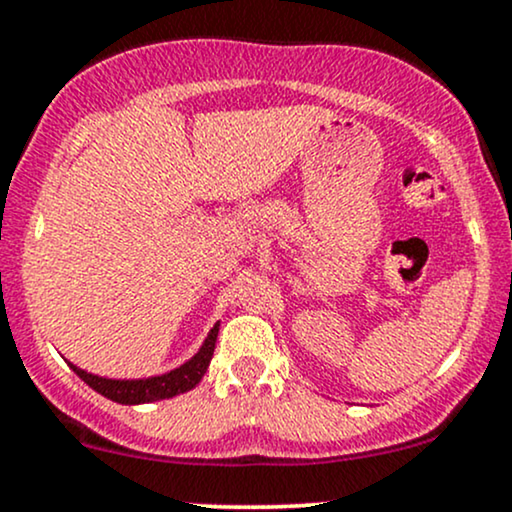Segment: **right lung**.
<instances>
[{
    "mask_svg": "<svg viewBox=\"0 0 512 512\" xmlns=\"http://www.w3.org/2000/svg\"><path fill=\"white\" fill-rule=\"evenodd\" d=\"M216 337H219V325H214V330L209 332V337L204 339L202 349L197 351L195 356L190 358L187 363H182L180 368L170 370L166 375H156V378H146V380H108V378H98V375L86 373V370L72 366V370L79 375L81 380L88 387H93L96 392H101L103 397L113 399V402L120 404H142V402H156V399H168L180 395V392L192 390L202 375L207 373L211 356H214V346H216Z\"/></svg>",
    "mask_w": 512,
    "mask_h": 512,
    "instance_id": "right-lung-1",
    "label": "right lung"
}]
</instances>
